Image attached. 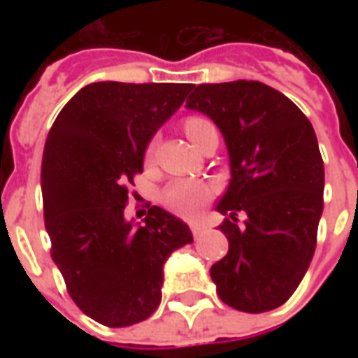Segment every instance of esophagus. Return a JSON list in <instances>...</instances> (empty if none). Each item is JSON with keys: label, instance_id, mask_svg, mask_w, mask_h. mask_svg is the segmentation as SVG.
Segmentation results:
<instances>
[{"label": "esophagus", "instance_id": "34e87169", "mask_svg": "<svg viewBox=\"0 0 358 358\" xmlns=\"http://www.w3.org/2000/svg\"><path fill=\"white\" fill-rule=\"evenodd\" d=\"M189 230L194 234V238H199V236L205 232V226L199 224V222H192V224H189Z\"/></svg>", "mask_w": 358, "mask_h": 358}]
</instances>
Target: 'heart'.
Wrapping results in <instances>:
<instances>
[{
    "label": "heart",
    "instance_id": "1",
    "mask_svg": "<svg viewBox=\"0 0 358 358\" xmlns=\"http://www.w3.org/2000/svg\"><path fill=\"white\" fill-rule=\"evenodd\" d=\"M213 130H217V126L213 124L209 118L194 115L184 120V132L194 143H197L205 134ZM210 195H213V189L209 184L194 178H180L174 180L171 186H166V189L161 194V201L166 209H171L176 215L195 217L205 207V203L209 201Z\"/></svg>",
    "mask_w": 358,
    "mask_h": 358
}]
</instances>
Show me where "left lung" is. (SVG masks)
I'll return each mask as SVG.
<instances>
[{"instance_id": "8db88e82", "label": "left lung", "mask_w": 358, "mask_h": 358, "mask_svg": "<svg viewBox=\"0 0 358 358\" xmlns=\"http://www.w3.org/2000/svg\"><path fill=\"white\" fill-rule=\"evenodd\" d=\"M187 109L224 136L232 180L217 205L228 253L210 266L228 307L266 313L289 299L313 261L324 207V161L313 124L263 82L189 86ZM244 222H239V215Z\"/></svg>"}]
</instances>
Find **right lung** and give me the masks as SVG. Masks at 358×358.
<instances>
[{
  "instance_id": "obj_1",
  "label": "right lung",
  "mask_w": 358,
  "mask_h": 358,
  "mask_svg": "<svg viewBox=\"0 0 358 358\" xmlns=\"http://www.w3.org/2000/svg\"><path fill=\"white\" fill-rule=\"evenodd\" d=\"M192 84H88L61 109L42 159L51 259L84 315L109 328L145 320L161 303L163 264L194 241L187 224L151 207L126 222L128 186L149 140Z\"/></svg>"
}]
</instances>
